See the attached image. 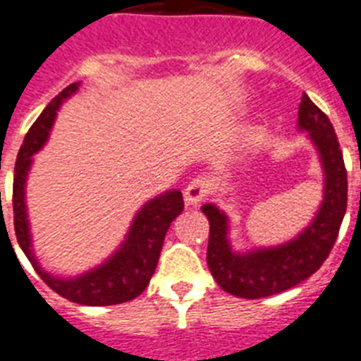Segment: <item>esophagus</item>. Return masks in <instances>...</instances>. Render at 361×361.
<instances>
[{
	"mask_svg": "<svg viewBox=\"0 0 361 361\" xmlns=\"http://www.w3.org/2000/svg\"><path fill=\"white\" fill-rule=\"evenodd\" d=\"M211 190H213V185H211L209 178H206V176L195 178L185 187V202L189 206H196L202 200H206V196L211 195Z\"/></svg>",
	"mask_w": 361,
	"mask_h": 361,
	"instance_id": "obj_1",
	"label": "esophagus"
}]
</instances>
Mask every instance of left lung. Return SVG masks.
Wrapping results in <instances>:
<instances>
[{"label":"left lung","instance_id":"obj_1","mask_svg":"<svg viewBox=\"0 0 361 361\" xmlns=\"http://www.w3.org/2000/svg\"><path fill=\"white\" fill-rule=\"evenodd\" d=\"M298 128L307 131L321 155L324 198L313 222L293 241L237 254L228 243V216L213 204L202 211L209 221L207 265L216 283L239 298H263L291 289L323 265L338 239L347 211V169L338 135L326 114L302 94Z\"/></svg>","mask_w":361,"mask_h":361}]
</instances>
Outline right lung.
<instances>
[{"label":"right lung","instance_id":"obj_1","mask_svg":"<svg viewBox=\"0 0 361 361\" xmlns=\"http://www.w3.org/2000/svg\"><path fill=\"white\" fill-rule=\"evenodd\" d=\"M78 87L79 83H72L63 92H59L38 116L37 122L29 128L23 139L14 166V231L18 245L38 272V276L57 295L83 306H111L133 300L150 283V278L154 276L155 267L159 262L166 231L171 228V222L183 211V196L180 190H169L142 206V209L135 215L122 247L104 265L96 267L94 271L85 272L78 278H55L40 269L31 250V235L25 213V178L33 163V154H37L48 140L57 109L64 99L74 94Z\"/></svg>","mask_w":361,"mask_h":361}]
</instances>
